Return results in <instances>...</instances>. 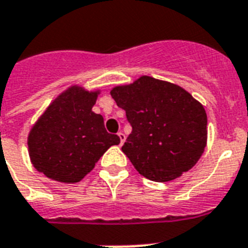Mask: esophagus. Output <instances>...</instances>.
<instances>
[{"mask_svg":"<svg viewBox=\"0 0 248 248\" xmlns=\"http://www.w3.org/2000/svg\"><path fill=\"white\" fill-rule=\"evenodd\" d=\"M118 137H119V138H120V144L124 143V140H125V134L123 133V132H119Z\"/></svg>","mask_w":248,"mask_h":248,"instance_id":"34e87169","label":"esophagus"}]
</instances>
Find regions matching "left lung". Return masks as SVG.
Listing matches in <instances>:
<instances>
[{"label":"left lung","instance_id":"8db88e82","mask_svg":"<svg viewBox=\"0 0 248 248\" xmlns=\"http://www.w3.org/2000/svg\"><path fill=\"white\" fill-rule=\"evenodd\" d=\"M110 93L133 128L122 151L140 175L170 182L196 165L207 143V115L191 93L148 75Z\"/></svg>","mask_w":248,"mask_h":248}]
</instances>
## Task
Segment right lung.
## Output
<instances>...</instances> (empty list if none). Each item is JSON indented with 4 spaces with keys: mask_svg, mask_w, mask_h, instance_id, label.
Here are the masks:
<instances>
[{
    "mask_svg": "<svg viewBox=\"0 0 248 248\" xmlns=\"http://www.w3.org/2000/svg\"><path fill=\"white\" fill-rule=\"evenodd\" d=\"M101 90L73 84L46 108L28 134V154L39 173L60 183H78L120 138L106 132L92 111Z\"/></svg>",
    "mask_w": 248,
    "mask_h": 248,
    "instance_id": "obj_1",
    "label": "right lung"
}]
</instances>
